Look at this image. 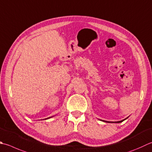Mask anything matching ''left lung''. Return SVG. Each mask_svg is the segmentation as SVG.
Listing matches in <instances>:
<instances>
[{
  "label": "left lung",
  "mask_w": 152,
  "mask_h": 152,
  "mask_svg": "<svg viewBox=\"0 0 152 152\" xmlns=\"http://www.w3.org/2000/svg\"><path fill=\"white\" fill-rule=\"evenodd\" d=\"M125 119H124V120H123V121H117V122H115V123H121V122H123V121H124ZM105 122H107V121H105ZM107 123H110V122H107ZM113 123H114V122H113Z\"/></svg>",
  "instance_id": "1"
}]
</instances>
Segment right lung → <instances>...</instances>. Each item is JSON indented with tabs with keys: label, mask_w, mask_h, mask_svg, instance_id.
Segmentation results:
<instances>
[{
	"label": "right lung",
	"mask_w": 152,
	"mask_h": 152,
	"mask_svg": "<svg viewBox=\"0 0 152 152\" xmlns=\"http://www.w3.org/2000/svg\"><path fill=\"white\" fill-rule=\"evenodd\" d=\"M49 118H50V117H49Z\"/></svg>",
	"instance_id": "obj_1"
}]
</instances>
